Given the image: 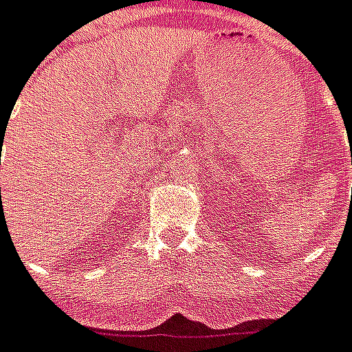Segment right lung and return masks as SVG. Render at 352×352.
<instances>
[{
    "instance_id": "right-lung-1",
    "label": "right lung",
    "mask_w": 352,
    "mask_h": 352,
    "mask_svg": "<svg viewBox=\"0 0 352 352\" xmlns=\"http://www.w3.org/2000/svg\"><path fill=\"white\" fill-rule=\"evenodd\" d=\"M1 136H3V132H1Z\"/></svg>"
}]
</instances>
